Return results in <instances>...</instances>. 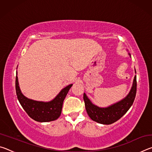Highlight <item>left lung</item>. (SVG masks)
Returning <instances> with one entry per match:
<instances>
[{
  "label": "left lung",
  "mask_w": 152,
  "mask_h": 152,
  "mask_svg": "<svg viewBox=\"0 0 152 152\" xmlns=\"http://www.w3.org/2000/svg\"><path fill=\"white\" fill-rule=\"evenodd\" d=\"M131 58V54L128 53ZM135 72L136 70L135 69ZM136 91H137V80L136 76L133 79V84L129 92L122 100L107 107H100L94 104L88 99L87 95L84 93V101L85 108L90 118L95 122L103 125H110L121 119L128 110L130 109L134 101Z\"/></svg>",
  "instance_id": "obj_1"
}]
</instances>
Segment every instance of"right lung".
<instances>
[{
	"instance_id": "1",
	"label": "right lung",
	"mask_w": 152,
	"mask_h": 152,
	"mask_svg": "<svg viewBox=\"0 0 152 152\" xmlns=\"http://www.w3.org/2000/svg\"><path fill=\"white\" fill-rule=\"evenodd\" d=\"M16 74L15 88L17 99L28 115L36 121L42 123L50 122L58 119L61 115L63 102L73 84H71L61 90L57 96L50 101H38L28 99L24 96L19 87L17 71Z\"/></svg>"
}]
</instances>
